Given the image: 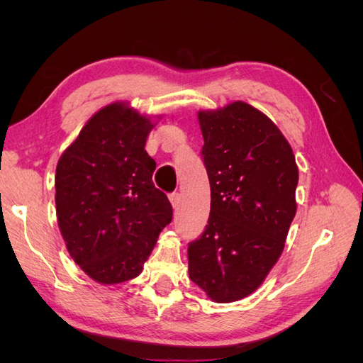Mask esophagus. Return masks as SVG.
I'll return each mask as SVG.
<instances>
[{"label": "esophagus", "mask_w": 363, "mask_h": 363, "mask_svg": "<svg viewBox=\"0 0 363 363\" xmlns=\"http://www.w3.org/2000/svg\"><path fill=\"white\" fill-rule=\"evenodd\" d=\"M169 201H171V204H172L174 208H177V207L180 206V201H182V195H180L179 192H172V194L169 195Z\"/></svg>", "instance_id": "esophagus-1"}]
</instances>
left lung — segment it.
Returning a JSON list of instances; mask_svg holds the SVG:
<instances>
[{
    "label": "left lung",
    "instance_id": "1",
    "mask_svg": "<svg viewBox=\"0 0 363 363\" xmlns=\"http://www.w3.org/2000/svg\"><path fill=\"white\" fill-rule=\"evenodd\" d=\"M211 215L188 247L189 279L218 303L255 292L276 265L296 212L298 168L288 140L252 106L199 113Z\"/></svg>",
    "mask_w": 363,
    "mask_h": 363
}]
</instances>
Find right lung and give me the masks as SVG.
<instances>
[{
	"instance_id": "right-lung-1",
	"label": "right lung",
	"mask_w": 363,
	"mask_h": 363,
	"mask_svg": "<svg viewBox=\"0 0 363 363\" xmlns=\"http://www.w3.org/2000/svg\"><path fill=\"white\" fill-rule=\"evenodd\" d=\"M152 124L123 103L96 112L56 168L60 233L77 265L98 283L138 277L172 206L152 183L145 151Z\"/></svg>"
}]
</instances>
